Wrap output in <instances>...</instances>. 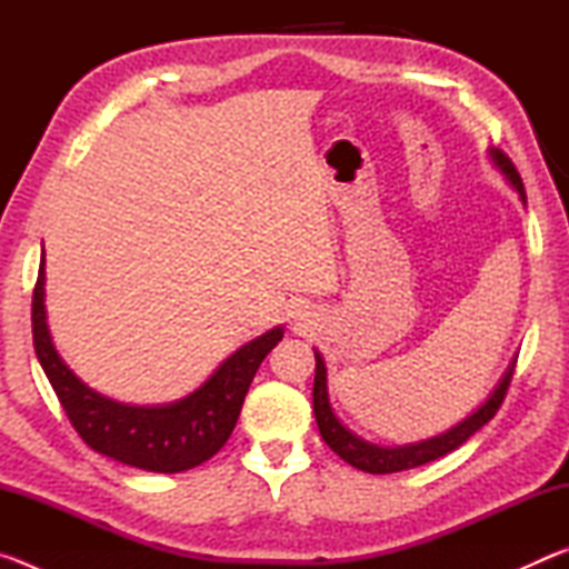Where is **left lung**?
I'll use <instances>...</instances> for the list:
<instances>
[{"mask_svg":"<svg viewBox=\"0 0 569 569\" xmlns=\"http://www.w3.org/2000/svg\"><path fill=\"white\" fill-rule=\"evenodd\" d=\"M489 156H492V160L497 162L499 170H502L507 180L517 188L519 198H522V203H527L522 178H519L515 162L509 160L502 150H495V148H492V152H489ZM515 366H517V361L509 366L505 379L499 381V387L495 389L492 397L485 401V407H479L475 413H471V417H467L465 421L457 423L455 429H449V431H445V435H439L435 439L419 441V445L389 449V447H377V445H369V441L359 439L356 435H351V431L346 429L339 419H336V413H333L331 403H329V391H326V363L321 359V353H316V379H313L316 423H319V431H321L323 441L336 451V455H339L343 461H349L351 467L361 469V471H369V475H391V471H403V469L429 465V461L445 457V455H449V451H455L457 447L465 445V441L471 435H475V431H479L489 419L495 417L499 407H502L505 397H507L509 383H512Z\"/></svg>","mask_w":569,"mask_h":569,"instance_id":"obj_1","label":"left lung"}]
</instances>
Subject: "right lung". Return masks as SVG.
I'll use <instances>...</instances> for the list:
<instances>
[{
  "label": "right lung",
  "instance_id": "right-lung-1",
  "mask_svg": "<svg viewBox=\"0 0 569 569\" xmlns=\"http://www.w3.org/2000/svg\"><path fill=\"white\" fill-rule=\"evenodd\" d=\"M32 339L42 369L77 435L94 451L146 471H186L203 465L233 435L258 366L283 339L268 331L238 349L203 387L168 407H128L74 377L54 351L44 316V256L32 293Z\"/></svg>",
  "mask_w": 569,
  "mask_h": 569
}]
</instances>
